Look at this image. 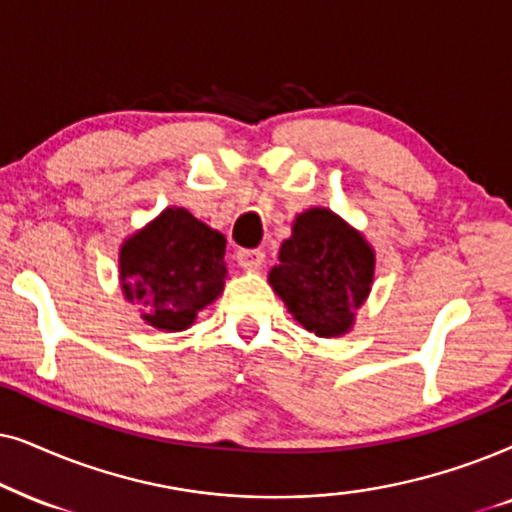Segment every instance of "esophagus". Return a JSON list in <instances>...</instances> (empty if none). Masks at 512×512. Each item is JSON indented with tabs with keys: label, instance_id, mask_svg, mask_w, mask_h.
<instances>
[{
	"label": "esophagus",
	"instance_id": "1",
	"mask_svg": "<svg viewBox=\"0 0 512 512\" xmlns=\"http://www.w3.org/2000/svg\"><path fill=\"white\" fill-rule=\"evenodd\" d=\"M236 262L243 269H257L264 262V252L260 248H241L236 252Z\"/></svg>",
	"mask_w": 512,
	"mask_h": 512
}]
</instances>
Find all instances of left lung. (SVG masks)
<instances>
[{
  "label": "left lung",
  "mask_w": 512,
  "mask_h": 512,
  "mask_svg": "<svg viewBox=\"0 0 512 512\" xmlns=\"http://www.w3.org/2000/svg\"><path fill=\"white\" fill-rule=\"evenodd\" d=\"M278 260L269 283L297 323L318 337L344 335L372 285L374 252L363 236L313 208L297 217Z\"/></svg>",
  "instance_id": "obj_1"
}]
</instances>
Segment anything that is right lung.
I'll list each match as a JSON object with an SVG mask.
<instances>
[{
	"label": "right lung",
	"instance_id": "add662e5",
	"mask_svg": "<svg viewBox=\"0 0 512 512\" xmlns=\"http://www.w3.org/2000/svg\"><path fill=\"white\" fill-rule=\"evenodd\" d=\"M227 238L185 208H168L121 248V288L159 330H185L222 292Z\"/></svg>",
	"mask_w": 512,
	"mask_h": 512
}]
</instances>
